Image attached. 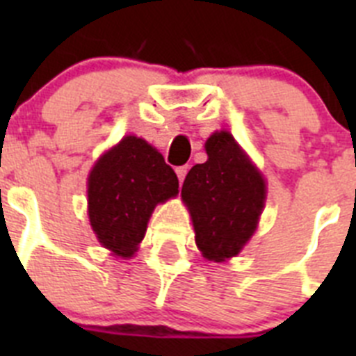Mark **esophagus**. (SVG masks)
Returning <instances> with one entry per match:
<instances>
[{
  "label": "esophagus",
  "mask_w": 356,
  "mask_h": 356,
  "mask_svg": "<svg viewBox=\"0 0 356 356\" xmlns=\"http://www.w3.org/2000/svg\"><path fill=\"white\" fill-rule=\"evenodd\" d=\"M188 165H180V168H176V175H178V180L184 181L185 176H187Z\"/></svg>",
  "instance_id": "1"
}]
</instances>
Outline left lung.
<instances>
[{
  "label": "left lung",
  "mask_w": 356,
  "mask_h": 356,
  "mask_svg": "<svg viewBox=\"0 0 356 356\" xmlns=\"http://www.w3.org/2000/svg\"><path fill=\"white\" fill-rule=\"evenodd\" d=\"M205 163H196L181 185L196 244L213 262L232 259L250 241L266 201V184L232 134L207 140Z\"/></svg>",
  "instance_id": "1"
}]
</instances>
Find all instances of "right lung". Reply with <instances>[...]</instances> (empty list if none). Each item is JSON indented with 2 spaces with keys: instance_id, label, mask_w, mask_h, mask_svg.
I'll return each instance as SVG.
<instances>
[{
  "instance_id": "obj_1",
  "label": "right lung",
  "mask_w": 356,
  "mask_h": 356,
  "mask_svg": "<svg viewBox=\"0 0 356 356\" xmlns=\"http://www.w3.org/2000/svg\"><path fill=\"white\" fill-rule=\"evenodd\" d=\"M89 219L102 246L128 259L146 234L156 207L178 194V176L139 137H124L89 176Z\"/></svg>"
}]
</instances>
